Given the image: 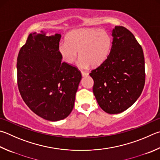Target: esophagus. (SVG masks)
Masks as SVG:
<instances>
[{
	"mask_svg": "<svg viewBox=\"0 0 160 160\" xmlns=\"http://www.w3.org/2000/svg\"><path fill=\"white\" fill-rule=\"evenodd\" d=\"M81 73H82V75L83 77L88 76V72H85V71H82V72H81Z\"/></svg>",
	"mask_w": 160,
	"mask_h": 160,
	"instance_id": "obj_1",
	"label": "esophagus"
}]
</instances>
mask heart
Returning a JSON list of instances; mask_svg holds the SVG:
<instances>
[{"mask_svg": "<svg viewBox=\"0 0 160 160\" xmlns=\"http://www.w3.org/2000/svg\"><path fill=\"white\" fill-rule=\"evenodd\" d=\"M112 40L106 31L98 28H80L72 31L66 37V42L59 44V52L63 61L72 64L79 52L78 66L87 68L101 65L110 53Z\"/></svg>", "mask_w": 160, "mask_h": 160, "instance_id": "b5f03b06", "label": "heart"}]
</instances>
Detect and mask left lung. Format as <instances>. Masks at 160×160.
<instances>
[{
	"instance_id": "1",
	"label": "left lung",
	"mask_w": 160,
	"mask_h": 160,
	"mask_svg": "<svg viewBox=\"0 0 160 160\" xmlns=\"http://www.w3.org/2000/svg\"><path fill=\"white\" fill-rule=\"evenodd\" d=\"M112 47L101 64L89 73L98 104L109 114H118L132 106L145 85V60L141 46L123 27L112 30Z\"/></svg>"
}]
</instances>
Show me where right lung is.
Segmentation results:
<instances>
[{
  "label": "right lung",
  "instance_id": "right-lung-1",
  "mask_svg": "<svg viewBox=\"0 0 160 160\" xmlns=\"http://www.w3.org/2000/svg\"><path fill=\"white\" fill-rule=\"evenodd\" d=\"M61 38L42 31L31 33L17 57V82L23 100L34 113L52 122L71 112L82 78L78 68L62 62Z\"/></svg>",
  "mask_w": 160,
  "mask_h": 160
}]
</instances>
